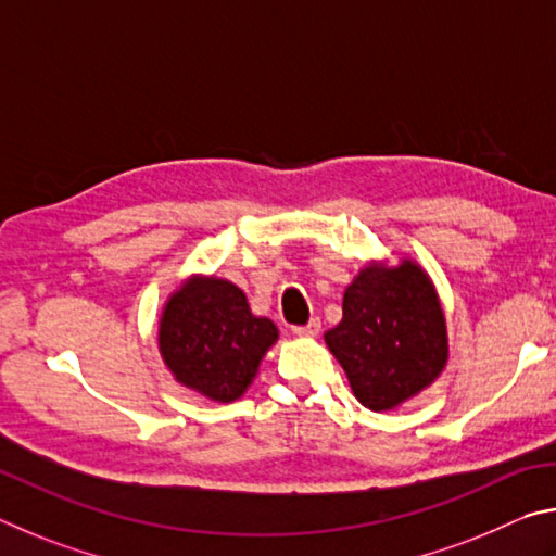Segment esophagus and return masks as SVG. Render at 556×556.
<instances>
[{
	"label": "esophagus",
	"instance_id": "obj_1",
	"mask_svg": "<svg viewBox=\"0 0 556 556\" xmlns=\"http://www.w3.org/2000/svg\"><path fill=\"white\" fill-rule=\"evenodd\" d=\"M319 329H323V323H319V317H315V319H309L307 325H303V327H295L293 332H295L298 337H317V334H319Z\"/></svg>",
	"mask_w": 556,
	"mask_h": 556
}]
</instances>
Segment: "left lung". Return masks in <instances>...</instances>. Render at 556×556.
I'll return each mask as SVG.
<instances>
[{
    "mask_svg": "<svg viewBox=\"0 0 556 556\" xmlns=\"http://www.w3.org/2000/svg\"><path fill=\"white\" fill-rule=\"evenodd\" d=\"M342 313L325 342L368 410H391L442 374L444 313L432 280L417 263L366 266L346 288Z\"/></svg>",
    "mask_w": 556,
    "mask_h": 556,
    "instance_id": "1",
    "label": "left lung"
}]
</instances>
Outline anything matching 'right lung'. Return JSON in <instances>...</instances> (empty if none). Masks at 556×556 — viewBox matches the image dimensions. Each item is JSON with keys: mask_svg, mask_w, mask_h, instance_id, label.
<instances>
[{"mask_svg": "<svg viewBox=\"0 0 556 556\" xmlns=\"http://www.w3.org/2000/svg\"><path fill=\"white\" fill-rule=\"evenodd\" d=\"M276 339V325L251 315L247 295L229 280L190 278L163 309L159 346L175 381L231 403Z\"/></svg>", "mask_w": 556, "mask_h": 556, "instance_id": "add662e5", "label": "right lung"}]
</instances>
